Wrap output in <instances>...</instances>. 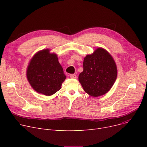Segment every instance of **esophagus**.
Returning <instances> with one entry per match:
<instances>
[{
    "label": "esophagus",
    "mask_w": 147,
    "mask_h": 147,
    "mask_svg": "<svg viewBox=\"0 0 147 147\" xmlns=\"http://www.w3.org/2000/svg\"><path fill=\"white\" fill-rule=\"evenodd\" d=\"M69 77H70V78H71V79H76L77 76H76V74H70V75H69Z\"/></svg>",
    "instance_id": "esophagus-1"
}]
</instances>
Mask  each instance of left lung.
I'll list each match as a JSON object with an SVG mask.
<instances>
[{
	"label": "left lung",
	"mask_w": 147,
	"mask_h": 147,
	"mask_svg": "<svg viewBox=\"0 0 147 147\" xmlns=\"http://www.w3.org/2000/svg\"><path fill=\"white\" fill-rule=\"evenodd\" d=\"M79 81L88 94L98 97L109 92L117 79V68L110 53L98 48L84 58Z\"/></svg>",
	"instance_id": "8db88e82"
}]
</instances>
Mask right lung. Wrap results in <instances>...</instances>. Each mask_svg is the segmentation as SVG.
I'll return each instance as SVG.
<instances>
[{
  "label": "right lung",
  "mask_w": 147,
  "mask_h": 147,
  "mask_svg": "<svg viewBox=\"0 0 147 147\" xmlns=\"http://www.w3.org/2000/svg\"><path fill=\"white\" fill-rule=\"evenodd\" d=\"M26 76L32 88L38 94L51 96L61 89L66 76L57 55L51 49L36 52L27 66Z\"/></svg>",
  "instance_id": "1"
}]
</instances>
